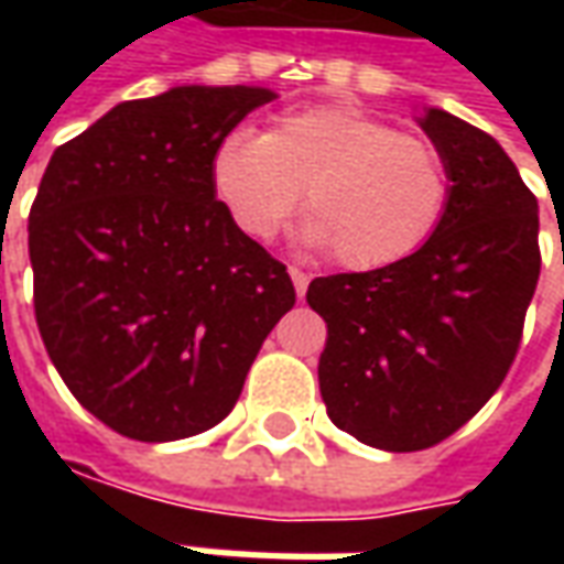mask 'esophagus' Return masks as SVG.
Masks as SVG:
<instances>
[{"label":"esophagus","mask_w":564,"mask_h":564,"mask_svg":"<svg viewBox=\"0 0 564 564\" xmlns=\"http://www.w3.org/2000/svg\"><path fill=\"white\" fill-rule=\"evenodd\" d=\"M290 278H293L295 293H299V299H302V295H305V290H307V281H311V278H307V271L290 265Z\"/></svg>","instance_id":"34e87169"}]
</instances>
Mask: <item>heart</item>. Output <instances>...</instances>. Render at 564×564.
Masks as SVG:
<instances>
[{
  "instance_id": "b5f03b06",
  "label": "heart",
  "mask_w": 564,
  "mask_h": 564,
  "mask_svg": "<svg viewBox=\"0 0 564 564\" xmlns=\"http://www.w3.org/2000/svg\"><path fill=\"white\" fill-rule=\"evenodd\" d=\"M214 189L238 229L265 241L302 202V241L354 271L402 262L435 235L449 172L432 144L350 105L281 115L269 132L235 129L214 153Z\"/></svg>"
}]
</instances>
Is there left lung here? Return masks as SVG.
Returning a JSON list of instances; mask_svg holds the SVG:
<instances>
[{
	"instance_id": "1",
	"label": "left lung",
	"mask_w": 564,
	"mask_h": 564,
	"mask_svg": "<svg viewBox=\"0 0 564 564\" xmlns=\"http://www.w3.org/2000/svg\"><path fill=\"white\" fill-rule=\"evenodd\" d=\"M416 123L449 172L435 235L395 265L307 286L329 329L317 368L326 414L390 453L432 447L489 402L541 274L538 198L501 144L441 108Z\"/></svg>"
}]
</instances>
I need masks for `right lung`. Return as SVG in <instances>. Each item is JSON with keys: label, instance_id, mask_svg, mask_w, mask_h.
Returning <instances> with one entry per match:
<instances>
[{"label": "right lung", "instance_id": "obj_1", "mask_svg": "<svg viewBox=\"0 0 564 564\" xmlns=\"http://www.w3.org/2000/svg\"><path fill=\"white\" fill-rule=\"evenodd\" d=\"M271 99L186 84L120 102L44 169L35 323L72 395L132 441L220 423L295 305L286 265L238 229L210 174L220 141Z\"/></svg>", "mask_w": 564, "mask_h": 564}]
</instances>
